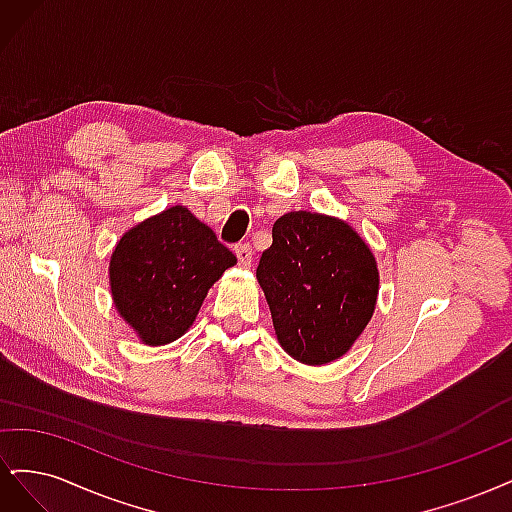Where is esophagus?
I'll return each instance as SVG.
<instances>
[{
    "label": "esophagus",
    "mask_w": 512,
    "mask_h": 512,
    "mask_svg": "<svg viewBox=\"0 0 512 512\" xmlns=\"http://www.w3.org/2000/svg\"><path fill=\"white\" fill-rule=\"evenodd\" d=\"M235 254L241 267H250L252 265V245L250 243H241L235 247Z\"/></svg>",
    "instance_id": "34e87169"
}]
</instances>
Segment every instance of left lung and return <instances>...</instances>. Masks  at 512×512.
I'll list each match as a JSON object with an SVG mask.
<instances>
[{"mask_svg":"<svg viewBox=\"0 0 512 512\" xmlns=\"http://www.w3.org/2000/svg\"><path fill=\"white\" fill-rule=\"evenodd\" d=\"M256 277L282 348L307 365L346 354L374 314L376 258L348 224L329 215H282Z\"/></svg>","mask_w":512,"mask_h":512,"instance_id":"left-lung-1","label":"left lung"}]
</instances>
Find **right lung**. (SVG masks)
Returning <instances> with one entry per match:
<instances>
[{"label":"right lung","mask_w":512,"mask_h":512,"mask_svg":"<svg viewBox=\"0 0 512 512\" xmlns=\"http://www.w3.org/2000/svg\"><path fill=\"white\" fill-rule=\"evenodd\" d=\"M235 262L207 224L170 207L117 243L108 267L115 307L143 344H170L192 327L209 288Z\"/></svg>","instance_id":"1"}]
</instances>
